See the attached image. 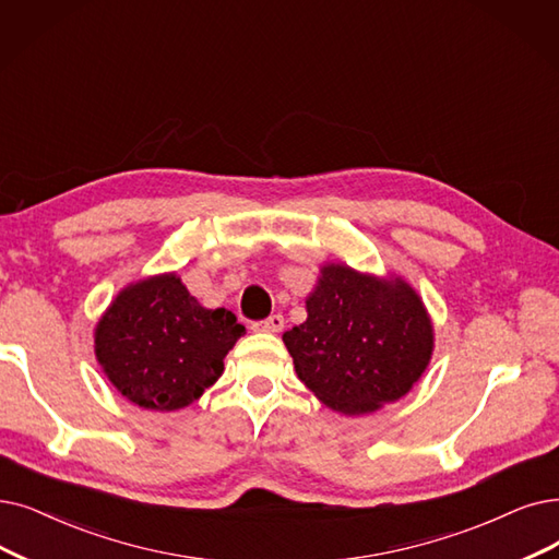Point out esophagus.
I'll return each instance as SVG.
<instances>
[{"label":"esophagus","instance_id":"esophagus-1","mask_svg":"<svg viewBox=\"0 0 559 559\" xmlns=\"http://www.w3.org/2000/svg\"><path fill=\"white\" fill-rule=\"evenodd\" d=\"M252 328L259 330V332H280L284 328V317L282 314H271V317L263 319V321L252 323Z\"/></svg>","mask_w":559,"mask_h":559}]
</instances>
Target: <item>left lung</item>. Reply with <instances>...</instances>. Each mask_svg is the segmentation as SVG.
Wrapping results in <instances>:
<instances>
[{"instance_id":"8db88e82","label":"left lung","mask_w":559,"mask_h":559,"mask_svg":"<svg viewBox=\"0 0 559 559\" xmlns=\"http://www.w3.org/2000/svg\"><path fill=\"white\" fill-rule=\"evenodd\" d=\"M282 340L298 378L325 406L365 415L417 383L431 360L433 328L406 282L330 263L307 298V321Z\"/></svg>"}]
</instances>
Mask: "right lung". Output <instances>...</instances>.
Masks as SVG:
<instances>
[{
    "instance_id": "right-lung-1",
    "label": "right lung",
    "mask_w": 559,
    "mask_h": 559,
    "mask_svg": "<svg viewBox=\"0 0 559 559\" xmlns=\"http://www.w3.org/2000/svg\"><path fill=\"white\" fill-rule=\"evenodd\" d=\"M245 328L225 307L206 309L176 275L132 284L96 328V357L115 388L148 411H178L225 371Z\"/></svg>"
}]
</instances>
